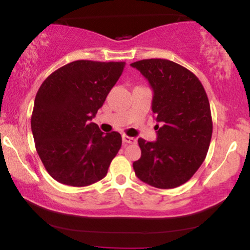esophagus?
Instances as JSON below:
<instances>
[{
	"instance_id": "34e87169",
	"label": "esophagus",
	"mask_w": 250,
	"mask_h": 250,
	"mask_svg": "<svg viewBox=\"0 0 250 250\" xmlns=\"http://www.w3.org/2000/svg\"><path fill=\"white\" fill-rule=\"evenodd\" d=\"M122 141H123V145H131V143H136V139H135V137L125 136V135H123Z\"/></svg>"
}]
</instances>
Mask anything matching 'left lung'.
I'll use <instances>...</instances> for the list:
<instances>
[{
  "label": "left lung",
  "instance_id": "1",
  "mask_svg": "<svg viewBox=\"0 0 250 250\" xmlns=\"http://www.w3.org/2000/svg\"><path fill=\"white\" fill-rule=\"evenodd\" d=\"M153 89L151 110L160 123L157 139H139L141 157L133 163L142 182L155 188H176L202 165L213 133L210 105L200 80L191 71L163 59L131 63Z\"/></svg>",
  "mask_w": 250,
  "mask_h": 250
}]
</instances>
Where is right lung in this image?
<instances>
[{
  "label": "right lung",
  "instance_id": "right-lung-1",
  "mask_svg": "<svg viewBox=\"0 0 250 250\" xmlns=\"http://www.w3.org/2000/svg\"><path fill=\"white\" fill-rule=\"evenodd\" d=\"M125 65L74 61L54 71L40 87L31 131L43 166L57 182L85 187L107 175L122 137L117 131L103 134L91 120Z\"/></svg>",
  "mask_w": 250,
  "mask_h": 250
}]
</instances>
